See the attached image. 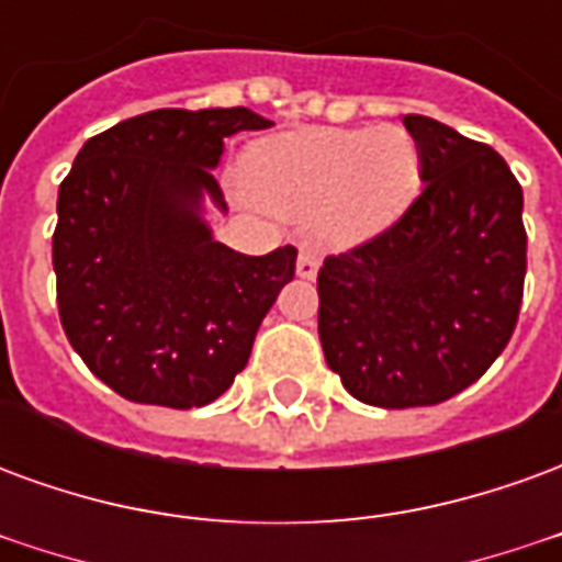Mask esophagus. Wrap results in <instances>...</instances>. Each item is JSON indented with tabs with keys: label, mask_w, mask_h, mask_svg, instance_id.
Wrapping results in <instances>:
<instances>
[{
	"label": "esophagus",
	"mask_w": 562,
	"mask_h": 562,
	"mask_svg": "<svg viewBox=\"0 0 562 562\" xmlns=\"http://www.w3.org/2000/svg\"><path fill=\"white\" fill-rule=\"evenodd\" d=\"M318 273V256L313 249L301 246V256H297V277L301 280H316Z\"/></svg>",
	"instance_id": "esophagus-1"
}]
</instances>
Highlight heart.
I'll return each instance as SVG.
<instances>
[{"label":"heart","instance_id":"b5f03b06","mask_svg":"<svg viewBox=\"0 0 562 562\" xmlns=\"http://www.w3.org/2000/svg\"><path fill=\"white\" fill-rule=\"evenodd\" d=\"M249 183L282 216L313 213L322 244L358 246L409 210L422 156L401 126L301 128L252 149Z\"/></svg>","mask_w":562,"mask_h":562}]
</instances>
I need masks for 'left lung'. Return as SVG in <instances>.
I'll list each match as a JSON object with an SVG mask.
<instances>
[{"instance_id":"8db88e82","label":"left lung","mask_w":562,"mask_h":562,"mask_svg":"<svg viewBox=\"0 0 562 562\" xmlns=\"http://www.w3.org/2000/svg\"><path fill=\"white\" fill-rule=\"evenodd\" d=\"M422 195L389 232L318 270V340L355 401L434 406L506 349L527 273L524 192L506 159L406 114Z\"/></svg>"}]
</instances>
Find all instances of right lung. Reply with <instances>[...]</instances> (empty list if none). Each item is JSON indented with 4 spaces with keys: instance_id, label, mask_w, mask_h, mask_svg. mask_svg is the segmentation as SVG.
Masks as SVG:
<instances>
[{
    "instance_id": "1",
    "label": "right lung",
    "mask_w": 562,
    "mask_h": 562,
    "mask_svg": "<svg viewBox=\"0 0 562 562\" xmlns=\"http://www.w3.org/2000/svg\"><path fill=\"white\" fill-rule=\"evenodd\" d=\"M268 126L249 108H161L80 147L56 201V301L68 342L120 397L207 406L249 361L297 249L234 252L204 204L228 210L213 177L225 138Z\"/></svg>"
}]
</instances>
